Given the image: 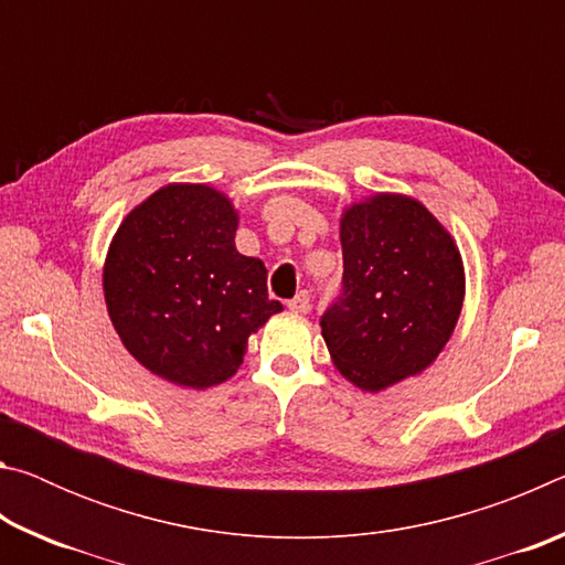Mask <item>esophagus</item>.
Here are the masks:
<instances>
[{
    "label": "esophagus",
    "instance_id": "esophagus-1",
    "mask_svg": "<svg viewBox=\"0 0 565 565\" xmlns=\"http://www.w3.org/2000/svg\"><path fill=\"white\" fill-rule=\"evenodd\" d=\"M311 309V296H309V291H299L294 296V299L289 301V311H294V313H306Z\"/></svg>",
    "mask_w": 565,
    "mask_h": 565
}]
</instances>
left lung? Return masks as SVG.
Segmentation results:
<instances>
[{
  "label": "left lung",
  "instance_id": "1",
  "mask_svg": "<svg viewBox=\"0 0 565 565\" xmlns=\"http://www.w3.org/2000/svg\"><path fill=\"white\" fill-rule=\"evenodd\" d=\"M343 289L321 317L333 366L379 394L436 361L461 317L466 274L446 226L406 194L366 196L341 214Z\"/></svg>",
  "mask_w": 565,
  "mask_h": 565
}]
</instances>
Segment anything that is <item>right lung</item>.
I'll return each instance as SVG.
<instances>
[{"instance_id":"obj_1","label":"right lung","mask_w":565,"mask_h":565,"mask_svg":"<svg viewBox=\"0 0 565 565\" xmlns=\"http://www.w3.org/2000/svg\"><path fill=\"white\" fill-rule=\"evenodd\" d=\"M238 212L209 184H167L124 216L104 259L114 331L151 374L184 388L224 384L274 313L262 259L236 252Z\"/></svg>"}]
</instances>
